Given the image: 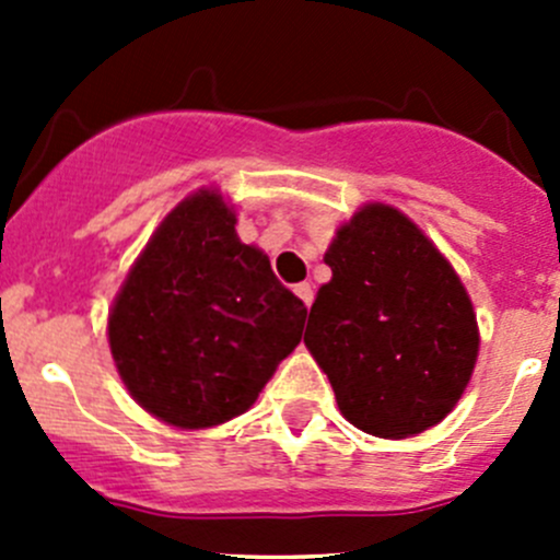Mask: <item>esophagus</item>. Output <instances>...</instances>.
Wrapping results in <instances>:
<instances>
[{"label":"esophagus","mask_w":560,"mask_h":560,"mask_svg":"<svg viewBox=\"0 0 560 560\" xmlns=\"http://www.w3.org/2000/svg\"><path fill=\"white\" fill-rule=\"evenodd\" d=\"M295 295L301 298L303 306H306V308L314 303V290H312V284H295Z\"/></svg>","instance_id":"esophagus-1"}]
</instances>
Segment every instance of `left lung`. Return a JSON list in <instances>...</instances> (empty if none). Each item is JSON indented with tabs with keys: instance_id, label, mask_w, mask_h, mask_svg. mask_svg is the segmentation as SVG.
Returning a JSON list of instances; mask_svg holds the SVG:
<instances>
[{
	"instance_id": "left-lung-1",
	"label": "left lung",
	"mask_w": 560,
	"mask_h": 560,
	"mask_svg": "<svg viewBox=\"0 0 560 560\" xmlns=\"http://www.w3.org/2000/svg\"><path fill=\"white\" fill-rule=\"evenodd\" d=\"M303 343L341 415L380 439L439 425L474 374L479 327L460 276L406 213L365 202L336 230Z\"/></svg>"
}]
</instances>
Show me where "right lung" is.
I'll use <instances>...</instances> for the list:
<instances>
[{
  "instance_id": "add662e5",
  "label": "right lung",
  "mask_w": 560,
  "mask_h": 560,
  "mask_svg": "<svg viewBox=\"0 0 560 560\" xmlns=\"http://www.w3.org/2000/svg\"><path fill=\"white\" fill-rule=\"evenodd\" d=\"M213 186L160 222L107 314L124 387L156 420L202 431L244 415L301 343L306 306L235 233Z\"/></svg>"
}]
</instances>
